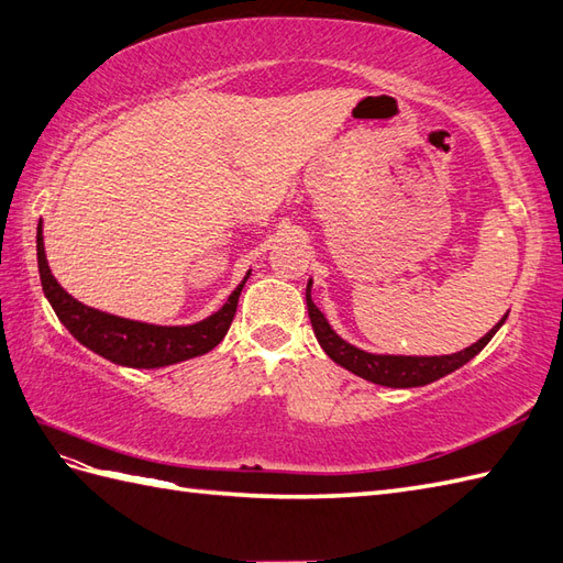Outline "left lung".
I'll return each mask as SVG.
<instances>
[{
  "instance_id": "1",
  "label": "left lung",
  "mask_w": 563,
  "mask_h": 563,
  "mask_svg": "<svg viewBox=\"0 0 563 563\" xmlns=\"http://www.w3.org/2000/svg\"><path fill=\"white\" fill-rule=\"evenodd\" d=\"M312 279L308 282L306 289V303H308V314L312 322V332L318 336L320 346L324 353L332 358L336 365L346 367L349 373L358 375L367 382H375V385L382 387H394V389H408V387H422L430 385V382L440 379L449 373H454L461 365L468 363L471 358L483 351L489 339L497 334V329L504 324V318L489 329V332L477 339L473 346L463 349L459 353H449V355H385V353H367L358 346L349 344V341L341 339L332 327H329L327 318L320 312V308L312 303Z\"/></svg>"
}]
</instances>
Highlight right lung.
Instances as JSON below:
<instances>
[{"label": "right lung", "instance_id": "obj_1", "mask_svg": "<svg viewBox=\"0 0 563 563\" xmlns=\"http://www.w3.org/2000/svg\"><path fill=\"white\" fill-rule=\"evenodd\" d=\"M37 269L52 310L57 312V318L74 339L102 358L126 367H164L212 351L229 332L239 296L251 277V272L245 274L243 282L227 298V303L210 318L186 327H159L88 308L71 294H66L59 282L52 277L47 265L43 222L37 224Z\"/></svg>", "mask_w": 563, "mask_h": 563}]
</instances>
